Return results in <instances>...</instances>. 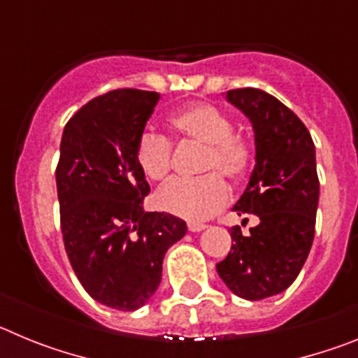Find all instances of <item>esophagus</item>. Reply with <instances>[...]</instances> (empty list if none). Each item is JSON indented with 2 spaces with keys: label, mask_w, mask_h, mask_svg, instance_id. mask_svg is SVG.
Masks as SVG:
<instances>
[{
  "label": "esophagus",
  "mask_w": 358,
  "mask_h": 358,
  "mask_svg": "<svg viewBox=\"0 0 358 358\" xmlns=\"http://www.w3.org/2000/svg\"><path fill=\"white\" fill-rule=\"evenodd\" d=\"M206 224H202V222H189L188 224V229L192 231V233H199V231L202 229H206Z\"/></svg>",
  "instance_id": "1"
}]
</instances>
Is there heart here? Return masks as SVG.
<instances>
[{
    "mask_svg": "<svg viewBox=\"0 0 358 358\" xmlns=\"http://www.w3.org/2000/svg\"><path fill=\"white\" fill-rule=\"evenodd\" d=\"M169 122L181 140L204 147L199 170L210 173L197 179L177 177L169 181L157 189L156 206L199 222L220 210L229 197L227 185L220 176L240 181L249 172L252 147L243 136L233 132V122L211 103H189L176 110ZM136 161L148 179L161 181L172 169V143L159 132L145 131L136 143Z\"/></svg>",
    "mask_w": 358,
    "mask_h": 358,
    "instance_id": "1",
    "label": "heart"
}]
</instances>
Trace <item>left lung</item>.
Wrapping results in <instances>:
<instances>
[{
    "label": "left lung",
    "mask_w": 358,
    "mask_h": 358,
    "mask_svg": "<svg viewBox=\"0 0 358 358\" xmlns=\"http://www.w3.org/2000/svg\"><path fill=\"white\" fill-rule=\"evenodd\" d=\"M226 100L251 122L256 148L249 185L233 210L260 222L249 235L231 227V251L217 273L231 292L258 301L289 289L308 258L319 202L315 147L305 123L273 94L243 87L227 91Z\"/></svg>",
    "instance_id": "1"
}]
</instances>
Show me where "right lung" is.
Wrapping results in <instances>:
<instances>
[{
	"label": "right lung",
	"mask_w": 358,
	"mask_h": 358,
	"mask_svg": "<svg viewBox=\"0 0 358 358\" xmlns=\"http://www.w3.org/2000/svg\"><path fill=\"white\" fill-rule=\"evenodd\" d=\"M157 100L141 90L93 98L66 123L55 172L69 264L94 301L123 312L154 296L164 255L186 233L181 218L143 210L150 186L136 143Z\"/></svg>",
	"instance_id": "1"
}]
</instances>
